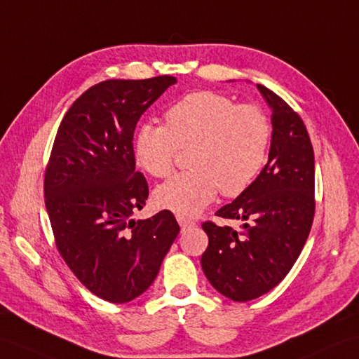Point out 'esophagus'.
Wrapping results in <instances>:
<instances>
[{
	"instance_id": "esophagus-1",
	"label": "esophagus",
	"mask_w": 359,
	"mask_h": 359,
	"mask_svg": "<svg viewBox=\"0 0 359 359\" xmlns=\"http://www.w3.org/2000/svg\"><path fill=\"white\" fill-rule=\"evenodd\" d=\"M177 222H179V224H180V228L182 229H187V228H191V226H194V222L191 220V219H187V217H183V215H177Z\"/></svg>"
}]
</instances>
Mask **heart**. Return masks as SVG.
Segmentation results:
<instances>
[{
  "mask_svg": "<svg viewBox=\"0 0 359 359\" xmlns=\"http://www.w3.org/2000/svg\"><path fill=\"white\" fill-rule=\"evenodd\" d=\"M271 140L262 108L240 104L214 91H194L165 113V127L142 123L133 153L140 170L153 177L172 171L179 149L189 151L191 171L176 174L154 191V202L193 217L217 196L237 197L260 174Z\"/></svg>",
  "mask_w": 359,
  "mask_h": 359,
  "instance_id": "heart-1",
  "label": "heart"
}]
</instances>
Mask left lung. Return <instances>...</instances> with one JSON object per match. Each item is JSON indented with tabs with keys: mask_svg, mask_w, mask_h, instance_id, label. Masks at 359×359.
Listing matches in <instances>:
<instances>
[{
	"mask_svg": "<svg viewBox=\"0 0 359 359\" xmlns=\"http://www.w3.org/2000/svg\"><path fill=\"white\" fill-rule=\"evenodd\" d=\"M272 110L269 159L234 202L215 212L241 231L202 224L210 238L202 269L215 290L234 302L269 292L292 269L315 214L313 148L304 122L280 96L257 84Z\"/></svg>",
	"mask_w": 359,
	"mask_h": 359,
	"instance_id": "obj_1",
	"label": "left lung"
}]
</instances>
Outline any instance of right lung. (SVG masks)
Instances as JSON below:
<instances>
[{
    "instance_id": "right-lung-1",
    "label": "right lung",
    "mask_w": 359,
    "mask_h": 359,
    "mask_svg": "<svg viewBox=\"0 0 359 359\" xmlns=\"http://www.w3.org/2000/svg\"><path fill=\"white\" fill-rule=\"evenodd\" d=\"M174 76L108 79L82 93L57 128L44 197L57 251L91 294L128 303L153 285L179 234L172 212L145 220L148 183L136 171L133 136Z\"/></svg>"
}]
</instances>
